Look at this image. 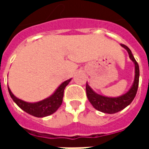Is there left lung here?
<instances>
[{
    "label": "left lung",
    "instance_id": "1",
    "mask_svg": "<svg viewBox=\"0 0 149 149\" xmlns=\"http://www.w3.org/2000/svg\"><path fill=\"white\" fill-rule=\"evenodd\" d=\"M120 45L124 47L128 51L129 57L135 64L134 83L128 93L124 94L123 96L115 97V98L104 97V96H100L99 94H97L95 92H93V89L89 87V85L86 83V94H87V97L89 102L97 110L104 112V113H109V114H112V113L120 112V110L126 108L128 104H130L136 97V94L138 89V85H139L140 69H139L138 63L135 60L131 50L125 45L121 44Z\"/></svg>",
    "mask_w": 149,
    "mask_h": 149
}]
</instances>
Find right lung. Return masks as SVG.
Listing matches in <instances>:
<instances>
[{
    "instance_id": "obj_1",
    "label": "right lung",
    "mask_w": 149,
    "mask_h": 149,
    "mask_svg": "<svg viewBox=\"0 0 149 149\" xmlns=\"http://www.w3.org/2000/svg\"><path fill=\"white\" fill-rule=\"evenodd\" d=\"M70 81H71V79L63 82L51 97L41 100V101L37 102V103H28V102L20 100L12 93L11 90L9 89L8 87V89L12 99L21 109L24 110V112H26L30 115L34 116L44 117V116L51 115L53 112H55L58 109L59 107L61 105L62 101H63V97H64V90H65V87L70 82Z\"/></svg>"
}]
</instances>
